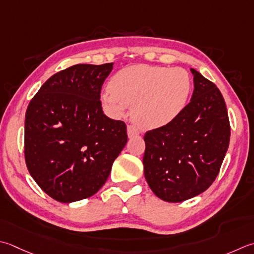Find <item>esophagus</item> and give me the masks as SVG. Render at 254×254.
Segmentation results:
<instances>
[{
	"instance_id": "obj_1",
	"label": "esophagus",
	"mask_w": 254,
	"mask_h": 254,
	"mask_svg": "<svg viewBox=\"0 0 254 254\" xmlns=\"http://www.w3.org/2000/svg\"><path fill=\"white\" fill-rule=\"evenodd\" d=\"M138 134H140V132H138V130L135 127H133V126L127 127V135H128V137L136 136V135H138Z\"/></svg>"
}]
</instances>
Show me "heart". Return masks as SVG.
<instances>
[{"instance_id": "1", "label": "heart", "mask_w": 254, "mask_h": 254, "mask_svg": "<svg viewBox=\"0 0 254 254\" xmlns=\"http://www.w3.org/2000/svg\"><path fill=\"white\" fill-rule=\"evenodd\" d=\"M190 92L191 79L185 69L137 64L114 74L110 89L101 93V102L114 118L133 107V120L150 130L176 120L187 107Z\"/></svg>"}]
</instances>
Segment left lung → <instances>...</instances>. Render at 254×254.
<instances>
[{
    "label": "left lung",
    "mask_w": 254,
    "mask_h": 254,
    "mask_svg": "<svg viewBox=\"0 0 254 254\" xmlns=\"http://www.w3.org/2000/svg\"><path fill=\"white\" fill-rule=\"evenodd\" d=\"M190 102L176 120L144 135V176L164 201L190 199L210 187L229 146L226 102L215 83L195 69Z\"/></svg>",
    "instance_id": "1"
}]
</instances>
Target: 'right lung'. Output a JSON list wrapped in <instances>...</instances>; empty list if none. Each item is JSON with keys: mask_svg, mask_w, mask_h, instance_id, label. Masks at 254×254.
Here are the masks:
<instances>
[{"mask_svg": "<svg viewBox=\"0 0 254 254\" xmlns=\"http://www.w3.org/2000/svg\"><path fill=\"white\" fill-rule=\"evenodd\" d=\"M113 63L74 64L55 73L25 114V161L37 185L70 203L94 195L127 142V126L102 111L101 87Z\"/></svg>", "mask_w": 254, "mask_h": 254, "instance_id": "1", "label": "right lung"}]
</instances>
